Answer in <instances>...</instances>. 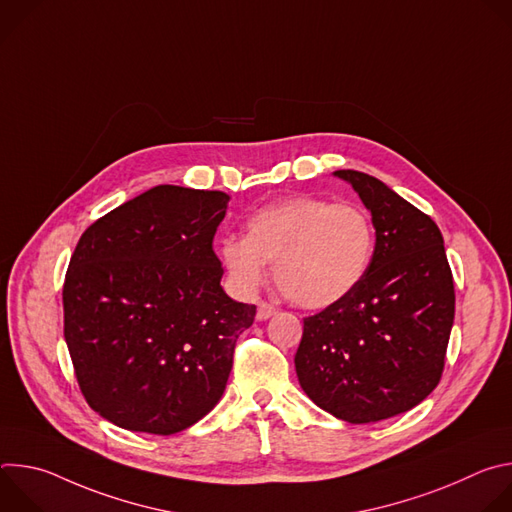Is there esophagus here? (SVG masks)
I'll return each instance as SVG.
<instances>
[{"mask_svg":"<svg viewBox=\"0 0 512 512\" xmlns=\"http://www.w3.org/2000/svg\"><path fill=\"white\" fill-rule=\"evenodd\" d=\"M275 314H277V308L271 306V304H267V302H261V304L257 306V320H259V322H265V320H269V318L275 316Z\"/></svg>","mask_w":512,"mask_h":512,"instance_id":"34e87169","label":"esophagus"}]
</instances>
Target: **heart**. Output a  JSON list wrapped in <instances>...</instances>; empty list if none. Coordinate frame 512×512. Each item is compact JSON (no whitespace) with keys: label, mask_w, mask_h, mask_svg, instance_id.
<instances>
[{"label":"heart","mask_w":512,"mask_h":512,"mask_svg":"<svg viewBox=\"0 0 512 512\" xmlns=\"http://www.w3.org/2000/svg\"><path fill=\"white\" fill-rule=\"evenodd\" d=\"M375 251V227L358 204H334L316 196H289L259 208L247 237L227 235L218 257L231 283L253 294L275 263L281 294L300 308L324 310L346 296L367 273Z\"/></svg>","instance_id":"heart-1"}]
</instances>
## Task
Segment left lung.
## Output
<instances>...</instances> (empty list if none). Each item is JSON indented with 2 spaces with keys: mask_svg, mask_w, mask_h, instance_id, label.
<instances>
[{
  "mask_svg": "<svg viewBox=\"0 0 512 512\" xmlns=\"http://www.w3.org/2000/svg\"><path fill=\"white\" fill-rule=\"evenodd\" d=\"M371 212L375 251L342 302L304 320L296 373L304 393L348 423H373L419 405L440 383L454 324V279L444 237L385 182L338 170Z\"/></svg>",
  "mask_w": 512,
  "mask_h": 512,
  "instance_id": "left-lung-1",
  "label": "left lung"
}]
</instances>
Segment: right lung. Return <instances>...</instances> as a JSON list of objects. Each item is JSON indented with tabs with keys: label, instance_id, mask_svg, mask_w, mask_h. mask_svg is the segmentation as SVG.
<instances>
[{
	"label": "right lung",
	"instance_id": "1",
	"mask_svg": "<svg viewBox=\"0 0 512 512\" xmlns=\"http://www.w3.org/2000/svg\"><path fill=\"white\" fill-rule=\"evenodd\" d=\"M231 196L162 184L81 237L64 287V340L87 403L129 431L172 435L223 397L255 306L221 285L214 233Z\"/></svg>",
	"mask_w": 512,
	"mask_h": 512
}]
</instances>
